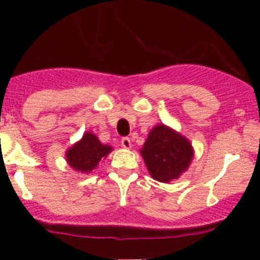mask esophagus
Masks as SVG:
<instances>
[{
    "instance_id": "34e87169",
    "label": "esophagus",
    "mask_w": 260,
    "mask_h": 260,
    "mask_svg": "<svg viewBox=\"0 0 260 260\" xmlns=\"http://www.w3.org/2000/svg\"><path fill=\"white\" fill-rule=\"evenodd\" d=\"M120 145H122L123 148L129 149L131 147H132V142H131L129 138H128V137H124V138H122V141H120Z\"/></svg>"
}]
</instances>
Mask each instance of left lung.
Wrapping results in <instances>:
<instances>
[{
	"label": "left lung",
	"mask_w": 260,
	"mask_h": 260,
	"mask_svg": "<svg viewBox=\"0 0 260 260\" xmlns=\"http://www.w3.org/2000/svg\"><path fill=\"white\" fill-rule=\"evenodd\" d=\"M140 152L152 179L165 183L179 179L187 171L193 158L190 141L162 123L149 131Z\"/></svg>",
	"instance_id": "left-lung-1"
}]
</instances>
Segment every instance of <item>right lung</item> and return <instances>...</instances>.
<instances>
[{"instance_id": "1", "label": "right lung", "mask_w": 260, "mask_h": 260, "mask_svg": "<svg viewBox=\"0 0 260 260\" xmlns=\"http://www.w3.org/2000/svg\"><path fill=\"white\" fill-rule=\"evenodd\" d=\"M112 151V146L103 145L93 132H85L78 142L67 149L65 159L74 171L90 174Z\"/></svg>"}]
</instances>
